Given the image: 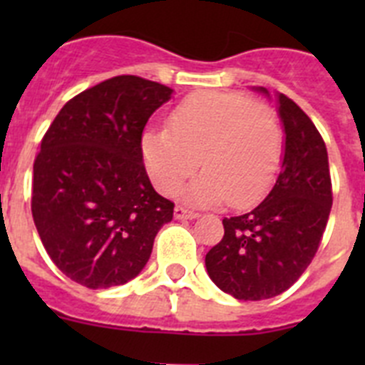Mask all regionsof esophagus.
Segmentation results:
<instances>
[{
	"label": "esophagus",
	"mask_w": 365,
	"mask_h": 365,
	"mask_svg": "<svg viewBox=\"0 0 365 365\" xmlns=\"http://www.w3.org/2000/svg\"><path fill=\"white\" fill-rule=\"evenodd\" d=\"M173 215H175V219H195V217H199L197 212L188 210V208H185V206H175V212H173Z\"/></svg>",
	"instance_id": "obj_1"
}]
</instances>
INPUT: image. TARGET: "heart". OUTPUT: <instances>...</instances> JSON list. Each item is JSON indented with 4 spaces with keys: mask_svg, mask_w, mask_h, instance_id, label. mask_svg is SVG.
<instances>
[{
    "mask_svg": "<svg viewBox=\"0 0 365 365\" xmlns=\"http://www.w3.org/2000/svg\"><path fill=\"white\" fill-rule=\"evenodd\" d=\"M283 128L272 108L235 93L201 91L170 113L168 130L143 135V160L160 193L172 195L205 168L182 192L192 205L228 201L243 208L274 185L283 160Z\"/></svg>",
    "mask_w": 365,
    "mask_h": 365,
    "instance_id": "obj_1",
    "label": "heart"
}]
</instances>
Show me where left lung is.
I'll return each instance as SVG.
<instances>
[{"label": "left lung", "instance_id": "obj_1", "mask_svg": "<svg viewBox=\"0 0 365 365\" xmlns=\"http://www.w3.org/2000/svg\"><path fill=\"white\" fill-rule=\"evenodd\" d=\"M254 91L270 96L265 87ZM285 133L282 172L250 212L222 219L225 235L206 254V272L237 299L274 298L305 272L320 247L333 206L327 148L311 118L276 93Z\"/></svg>", "mask_w": 365, "mask_h": 365}]
</instances>
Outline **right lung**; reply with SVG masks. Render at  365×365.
Instances as JSON below:
<instances>
[{"mask_svg":"<svg viewBox=\"0 0 365 365\" xmlns=\"http://www.w3.org/2000/svg\"><path fill=\"white\" fill-rule=\"evenodd\" d=\"M173 89L131 74L71 98L34 160L32 217L45 250L87 289L124 285L146 267L173 202L155 192L143 131Z\"/></svg>","mask_w":365,"mask_h":365,"instance_id":"1","label":"right lung"}]
</instances>
